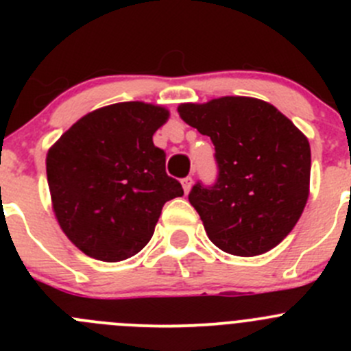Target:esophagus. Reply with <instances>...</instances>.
I'll use <instances>...</instances> for the list:
<instances>
[{"label": "esophagus", "mask_w": 351, "mask_h": 351, "mask_svg": "<svg viewBox=\"0 0 351 351\" xmlns=\"http://www.w3.org/2000/svg\"><path fill=\"white\" fill-rule=\"evenodd\" d=\"M192 185H193L192 176H186V178L182 180V186H183V190H185V193L190 192V189H192Z\"/></svg>", "instance_id": "1"}]
</instances>
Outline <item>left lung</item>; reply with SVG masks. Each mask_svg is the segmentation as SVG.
Returning a JSON list of instances; mask_svg holds the SVG:
<instances>
[{
  "mask_svg": "<svg viewBox=\"0 0 351 351\" xmlns=\"http://www.w3.org/2000/svg\"><path fill=\"white\" fill-rule=\"evenodd\" d=\"M178 113L215 147L217 180L189 200L208 239L226 253L256 256L297 224L309 197L307 137L274 105L247 97L183 104Z\"/></svg>",
  "mask_w": 351,
  "mask_h": 351,
  "instance_id": "left-lung-1",
  "label": "left lung"
}]
</instances>
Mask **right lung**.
<instances>
[{"mask_svg": "<svg viewBox=\"0 0 351 351\" xmlns=\"http://www.w3.org/2000/svg\"><path fill=\"white\" fill-rule=\"evenodd\" d=\"M168 110L123 101L88 113L49 149L52 208L71 243L101 261H122L153 238L162 205L183 195L154 146Z\"/></svg>", "mask_w": 351, "mask_h": 351, "instance_id": "1", "label": "right lung"}]
</instances>
